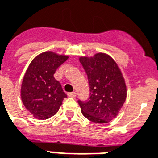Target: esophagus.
<instances>
[{
    "instance_id": "esophagus-1",
    "label": "esophagus",
    "mask_w": 158,
    "mask_h": 158,
    "mask_svg": "<svg viewBox=\"0 0 158 158\" xmlns=\"http://www.w3.org/2000/svg\"><path fill=\"white\" fill-rule=\"evenodd\" d=\"M68 96H69V97H75L76 92H69V93H68Z\"/></svg>"
}]
</instances>
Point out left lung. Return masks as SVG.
<instances>
[{
	"label": "left lung",
	"mask_w": 158,
	"mask_h": 158,
	"mask_svg": "<svg viewBox=\"0 0 158 158\" xmlns=\"http://www.w3.org/2000/svg\"><path fill=\"white\" fill-rule=\"evenodd\" d=\"M89 85V98L79 101L81 113L89 121L110 122L118 115L127 96V87L121 69L113 57L103 52L93 56H80Z\"/></svg>",
	"instance_id": "8db88e82"
}]
</instances>
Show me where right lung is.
I'll use <instances>...</instances> for the list:
<instances>
[{
  "mask_svg": "<svg viewBox=\"0 0 158 158\" xmlns=\"http://www.w3.org/2000/svg\"><path fill=\"white\" fill-rule=\"evenodd\" d=\"M68 58L69 56L52 51L42 52L33 59L26 70L21 85V99L36 119L54 116L67 97L54 73Z\"/></svg>",
  "mask_w": 158,
  "mask_h": 158,
  "instance_id": "right-lung-1",
  "label": "right lung"
}]
</instances>
